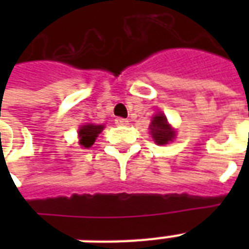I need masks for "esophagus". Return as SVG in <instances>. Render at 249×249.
<instances>
[{
    "label": "esophagus",
    "mask_w": 249,
    "mask_h": 249,
    "mask_svg": "<svg viewBox=\"0 0 249 249\" xmlns=\"http://www.w3.org/2000/svg\"><path fill=\"white\" fill-rule=\"evenodd\" d=\"M115 124L123 126V125H128L129 121L126 119H123V117H117V119H115Z\"/></svg>",
    "instance_id": "34e87169"
}]
</instances>
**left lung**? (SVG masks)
Listing matches in <instances>:
<instances>
[{
    "label": "left lung",
    "mask_w": 249,
    "mask_h": 249,
    "mask_svg": "<svg viewBox=\"0 0 249 249\" xmlns=\"http://www.w3.org/2000/svg\"><path fill=\"white\" fill-rule=\"evenodd\" d=\"M151 136L158 144H166L174 138V132L170 129L169 124L166 123V117L163 113H158L154 117L151 125Z\"/></svg>",
    "instance_id": "8db88e82"
}]
</instances>
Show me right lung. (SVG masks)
Returning <instances> with one entry per match:
<instances>
[{
  "label": "right lung",
  "mask_w": 249,
  "mask_h": 249,
  "mask_svg": "<svg viewBox=\"0 0 249 249\" xmlns=\"http://www.w3.org/2000/svg\"><path fill=\"white\" fill-rule=\"evenodd\" d=\"M103 130V125H84L79 130L80 144L84 147H90L94 143V141L98 137V134Z\"/></svg>",
  "instance_id": "add662e5"
}]
</instances>
